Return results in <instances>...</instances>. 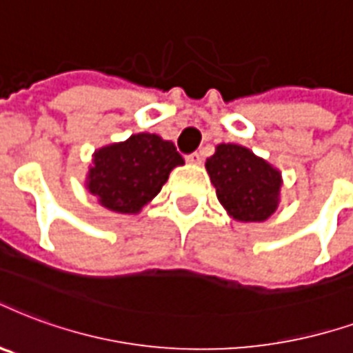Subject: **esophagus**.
Instances as JSON below:
<instances>
[{"mask_svg":"<svg viewBox=\"0 0 353 353\" xmlns=\"http://www.w3.org/2000/svg\"><path fill=\"white\" fill-rule=\"evenodd\" d=\"M187 163L200 164V163H202V155H200L198 151H194V153H190V155H187Z\"/></svg>","mask_w":353,"mask_h":353,"instance_id":"34e87169","label":"esophagus"}]
</instances>
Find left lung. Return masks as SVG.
Returning a JSON list of instances; mask_svg holds the SVG:
<instances>
[{
	"instance_id": "8db88e82",
	"label": "left lung",
	"mask_w": 353,
	"mask_h": 353,
	"mask_svg": "<svg viewBox=\"0 0 353 353\" xmlns=\"http://www.w3.org/2000/svg\"><path fill=\"white\" fill-rule=\"evenodd\" d=\"M216 198L241 223H260L275 213L281 174L263 159L236 143L216 145L205 161Z\"/></svg>"
}]
</instances>
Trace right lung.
<instances>
[{
  "mask_svg": "<svg viewBox=\"0 0 353 353\" xmlns=\"http://www.w3.org/2000/svg\"><path fill=\"white\" fill-rule=\"evenodd\" d=\"M183 164L176 145L157 134H132L93 155L88 189L104 208L138 213L159 194L172 168Z\"/></svg>",
  "mask_w": 353,
  "mask_h": 353,
  "instance_id": "add662e5",
  "label": "right lung"
}]
</instances>
